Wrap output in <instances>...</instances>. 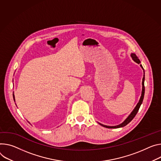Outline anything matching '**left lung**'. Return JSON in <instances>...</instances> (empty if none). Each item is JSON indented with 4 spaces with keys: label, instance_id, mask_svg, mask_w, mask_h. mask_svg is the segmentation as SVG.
Here are the masks:
<instances>
[{
    "label": "left lung",
    "instance_id": "left-lung-1",
    "mask_svg": "<svg viewBox=\"0 0 161 161\" xmlns=\"http://www.w3.org/2000/svg\"><path fill=\"white\" fill-rule=\"evenodd\" d=\"M131 58H132V59H133L136 62H137V64H140V63H141L139 59L137 58V56H136V54H133V53H132V54H131ZM141 67L142 68V65H141ZM142 69H143V68H142ZM144 76H144H144H143V78H142V94H141V98H140V99H139V103H137V106L136 107V108H134V110L132 111V112H131V113L130 114V115L126 118V119L123 123H121V124H120V125H118V126H106V125H103L100 124L101 126H104V127H105V128H121V127H123V126H126L127 124H128L131 120H132V119L134 118V117L136 116V115L137 114V112L139 111V108H140V107H141V104H142V101H143V99H144V91H145V88H144Z\"/></svg>",
    "mask_w": 161,
    "mask_h": 161
}]
</instances>
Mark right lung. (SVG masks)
Returning a JSON list of instances; mask_svg holds the SVG:
<instances>
[{
  "mask_svg": "<svg viewBox=\"0 0 161 161\" xmlns=\"http://www.w3.org/2000/svg\"><path fill=\"white\" fill-rule=\"evenodd\" d=\"M13 99H14V94H13Z\"/></svg>",
  "mask_w": 161,
  "mask_h": 161,
  "instance_id": "1",
  "label": "right lung"
}]
</instances>
